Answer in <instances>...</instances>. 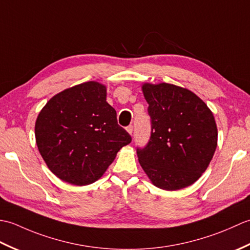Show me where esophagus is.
<instances>
[{
    "label": "esophagus",
    "mask_w": 250,
    "mask_h": 250,
    "mask_svg": "<svg viewBox=\"0 0 250 250\" xmlns=\"http://www.w3.org/2000/svg\"><path fill=\"white\" fill-rule=\"evenodd\" d=\"M126 132H128L130 135H132V133H133V125L126 126Z\"/></svg>",
    "instance_id": "34e87169"
}]
</instances>
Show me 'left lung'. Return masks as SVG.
<instances>
[{"label": "left lung", "mask_w": 250, "mask_h": 250, "mask_svg": "<svg viewBox=\"0 0 250 250\" xmlns=\"http://www.w3.org/2000/svg\"><path fill=\"white\" fill-rule=\"evenodd\" d=\"M151 135L137 149L142 168L156 187L175 191L198 180L213 159L218 131L211 110L190 90L172 83L142 86Z\"/></svg>", "instance_id": "1"}]
</instances>
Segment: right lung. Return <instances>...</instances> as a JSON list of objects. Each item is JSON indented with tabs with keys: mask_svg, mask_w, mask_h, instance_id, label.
I'll return each mask as SVG.
<instances>
[{
	"mask_svg": "<svg viewBox=\"0 0 250 250\" xmlns=\"http://www.w3.org/2000/svg\"><path fill=\"white\" fill-rule=\"evenodd\" d=\"M106 87L87 82L67 88L46 103L35 122L41 156L58 178L75 186L103 176L131 136L117 124L106 102Z\"/></svg>",
	"mask_w": 250,
	"mask_h": 250,
	"instance_id": "obj_1",
	"label": "right lung"
}]
</instances>
